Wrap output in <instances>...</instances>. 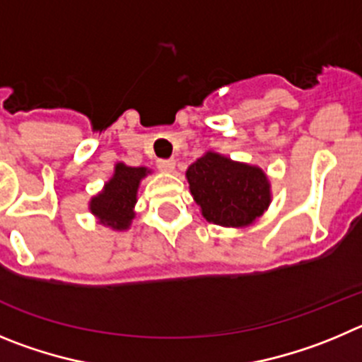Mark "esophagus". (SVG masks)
Listing matches in <instances>:
<instances>
[{"label":"esophagus","instance_id":"esophagus-1","mask_svg":"<svg viewBox=\"0 0 362 362\" xmlns=\"http://www.w3.org/2000/svg\"><path fill=\"white\" fill-rule=\"evenodd\" d=\"M157 168L160 169V171H173L175 169V160L173 158H160V160H157Z\"/></svg>","mask_w":362,"mask_h":362}]
</instances>
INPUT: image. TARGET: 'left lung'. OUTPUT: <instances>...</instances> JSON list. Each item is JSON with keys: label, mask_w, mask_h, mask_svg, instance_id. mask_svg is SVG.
<instances>
[{"label": "left lung", "mask_w": 362, "mask_h": 362, "mask_svg": "<svg viewBox=\"0 0 362 362\" xmlns=\"http://www.w3.org/2000/svg\"><path fill=\"white\" fill-rule=\"evenodd\" d=\"M189 189L202 214L213 223L242 227L262 216L270 204L262 169L207 153L187 169Z\"/></svg>", "instance_id": "left-lung-1"}]
</instances>
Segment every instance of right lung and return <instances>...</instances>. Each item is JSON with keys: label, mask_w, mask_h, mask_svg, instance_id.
I'll list each match as a JSON object with an SVG mask.
<instances>
[{"label": "right lung", "mask_w": 362, "mask_h": 362, "mask_svg": "<svg viewBox=\"0 0 362 362\" xmlns=\"http://www.w3.org/2000/svg\"><path fill=\"white\" fill-rule=\"evenodd\" d=\"M146 168H128L124 164H117L112 180L106 184L103 193L90 202L92 213L113 229H128L129 221L135 216L133 205L136 202L139 182L146 177Z\"/></svg>", "instance_id": "1"}]
</instances>
